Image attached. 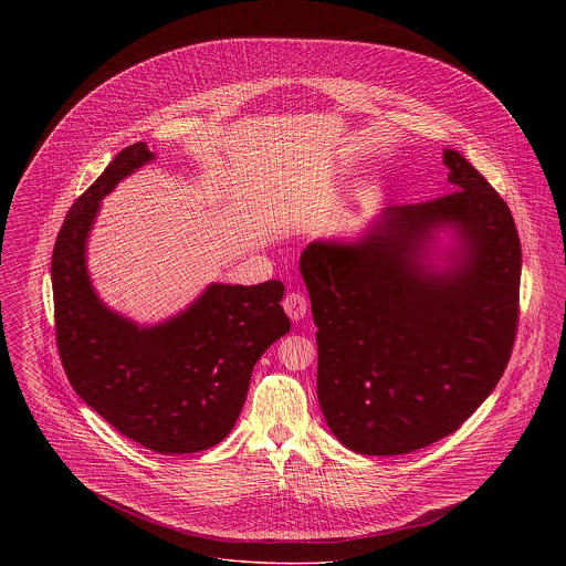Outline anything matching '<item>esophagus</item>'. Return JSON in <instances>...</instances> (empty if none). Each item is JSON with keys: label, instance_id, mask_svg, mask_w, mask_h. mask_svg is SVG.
<instances>
[{"label": "esophagus", "instance_id": "34e87169", "mask_svg": "<svg viewBox=\"0 0 566 566\" xmlns=\"http://www.w3.org/2000/svg\"><path fill=\"white\" fill-rule=\"evenodd\" d=\"M282 307H284V312L289 314V318L293 323H298L307 314V298L301 295V293H289V295L284 296V301H282Z\"/></svg>", "mask_w": 566, "mask_h": 566}]
</instances>
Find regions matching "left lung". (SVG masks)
I'll return each instance as SVG.
<instances>
[{
    "instance_id": "8db88e82",
    "label": "left lung",
    "mask_w": 566,
    "mask_h": 566,
    "mask_svg": "<svg viewBox=\"0 0 566 566\" xmlns=\"http://www.w3.org/2000/svg\"><path fill=\"white\" fill-rule=\"evenodd\" d=\"M443 163L450 195L384 208L356 240H316L298 261L318 326L321 409L356 454H409L457 431L512 356V212L458 150Z\"/></svg>"
}]
</instances>
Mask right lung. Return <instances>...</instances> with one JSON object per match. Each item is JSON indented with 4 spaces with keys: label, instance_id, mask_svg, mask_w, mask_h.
<instances>
[{
    "label": "right lung",
    "instance_id": "add662e5",
    "mask_svg": "<svg viewBox=\"0 0 566 566\" xmlns=\"http://www.w3.org/2000/svg\"><path fill=\"white\" fill-rule=\"evenodd\" d=\"M155 161L146 142L120 150L76 199L54 243L56 344L84 403L139 446L176 457L208 450L235 427L263 352L291 331L284 284L212 282L187 310L137 324L97 295L86 268L102 199Z\"/></svg>",
    "mask_w": 566,
    "mask_h": 566
}]
</instances>
